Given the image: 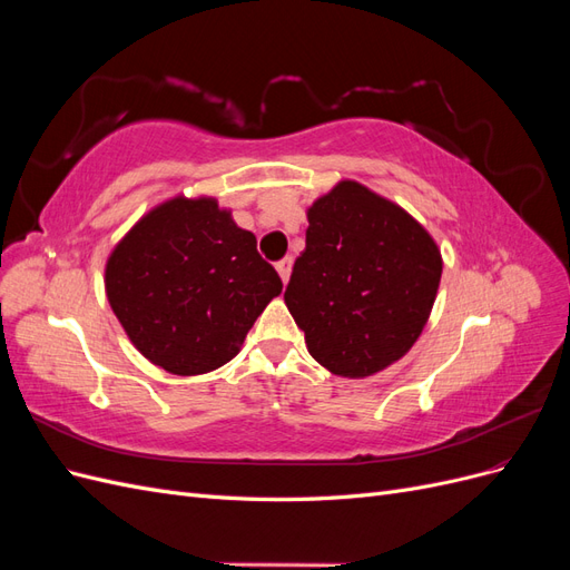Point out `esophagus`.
Masks as SVG:
<instances>
[{
  "label": "esophagus",
  "mask_w": 570,
  "mask_h": 570,
  "mask_svg": "<svg viewBox=\"0 0 570 570\" xmlns=\"http://www.w3.org/2000/svg\"><path fill=\"white\" fill-rule=\"evenodd\" d=\"M275 268H278V273H281L283 283H287V281H289V271H292V256H285V258H281V262L275 264Z\"/></svg>",
  "instance_id": "34e87169"
}]
</instances>
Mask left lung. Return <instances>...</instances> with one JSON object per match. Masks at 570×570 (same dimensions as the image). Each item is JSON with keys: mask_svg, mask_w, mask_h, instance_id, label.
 Instances as JSON below:
<instances>
[{"mask_svg": "<svg viewBox=\"0 0 570 570\" xmlns=\"http://www.w3.org/2000/svg\"><path fill=\"white\" fill-rule=\"evenodd\" d=\"M306 249L285 304L306 350L344 377H366L402 358L433 308L442 256L402 206L342 180L308 209Z\"/></svg>", "mask_w": 570, "mask_h": 570, "instance_id": "8db88e82", "label": "left lung"}]
</instances>
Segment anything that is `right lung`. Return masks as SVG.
<instances>
[{
    "instance_id": "1",
    "label": "right lung",
    "mask_w": 570,
    "mask_h": 570,
    "mask_svg": "<svg viewBox=\"0 0 570 570\" xmlns=\"http://www.w3.org/2000/svg\"><path fill=\"white\" fill-rule=\"evenodd\" d=\"M107 297L130 342L176 375L209 373L239 352L283 281L218 202L176 197L120 239Z\"/></svg>"
}]
</instances>
